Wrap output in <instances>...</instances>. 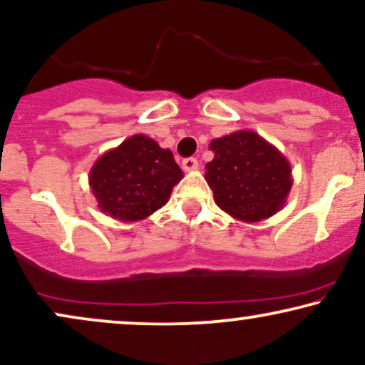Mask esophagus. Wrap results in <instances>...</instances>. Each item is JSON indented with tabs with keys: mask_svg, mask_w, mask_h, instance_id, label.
Instances as JSON below:
<instances>
[{
	"mask_svg": "<svg viewBox=\"0 0 365 365\" xmlns=\"http://www.w3.org/2000/svg\"><path fill=\"white\" fill-rule=\"evenodd\" d=\"M182 169L187 170V173H191V170H196L197 169V160L195 157H187V159L182 160Z\"/></svg>",
	"mask_w": 365,
	"mask_h": 365,
	"instance_id": "1",
	"label": "esophagus"
}]
</instances>
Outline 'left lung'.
Listing matches in <instances>:
<instances>
[{
  "label": "left lung",
  "instance_id": "obj_1",
  "mask_svg": "<svg viewBox=\"0 0 365 365\" xmlns=\"http://www.w3.org/2000/svg\"><path fill=\"white\" fill-rule=\"evenodd\" d=\"M213 160L205 179L215 203L240 222L271 218L286 205L292 186L289 160L252 130H238L210 143Z\"/></svg>",
  "mask_w": 365,
  "mask_h": 365
}]
</instances>
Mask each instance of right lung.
<instances>
[{
    "instance_id": "right-lung-1",
    "label": "right lung",
    "mask_w": 365,
    "mask_h": 365,
    "mask_svg": "<svg viewBox=\"0 0 365 365\" xmlns=\"http://www.w3.org/2000/svg\"><path fill=\"white\" fill-rule=\"evenodd\" d=\"M182 178L173 152L140 133L94 162L89 186L103 213L120 222H138L168 203Z\"/></svg>"
}]
</instances>
